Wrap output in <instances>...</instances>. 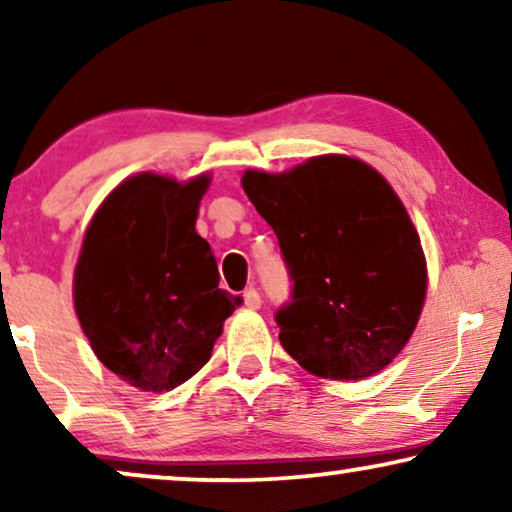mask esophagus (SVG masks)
Wrapping results in <instances>:
<instances>
[{
	"label": "esophagus",
	"mask_w": 512,
	"mask_h": 512,
	"mask_svg": "<svg viewBox=\"0 0 512 512\" xmlns=\"http://www.w3.org/2000/svg\"><path fill=\"white\" fill-rule=\"evenodd\" d=\"M261 293H258L254 286H249V289H244V305L249 307V310H258L261 307Z\"/></svg>",
	"instance_id": "esophagus-1"
}]
</instances>
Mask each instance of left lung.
Listing matches in <instances>:
<instances>
[{"mask_svg":"<svg viewBox=\"0 0 512 512\" xmlns=\"http://www.w3.org/2000/svg\"><path fill=\"white\" fill-rule=\"evenodd\" d=\"M242 186L291 277V300L275 312L282 347L319 377L380 373L410 340L426 296L422 244L398 195L347 156L244 172Z\"/></svg>","mask_w":512,"mask_h":512,"instance_id":"8db88e82","label":"left lung"}]
</instances>
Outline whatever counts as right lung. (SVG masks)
<instances>
[{
	"label": "right lung",
	"mask_w": 512,
	"mask_h": 512,
	"mask_svg": "<svg viewBox=\"0 0 512 512\" xmlns=\"http://www.w3.org/2000/svg\"><path fill=\"white\" fill-rule=\"evenodd\" d=\"M209 177L125 179L90 221L74 272V305L90 347L111 373L144 391H170L212 356L242 296L219 270L195 219Z\"/></svg>",
	"instance_id": "add662e5"
}]
</instances>
